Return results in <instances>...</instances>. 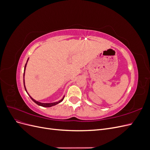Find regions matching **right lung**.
Listing matches in <instances>:
<instances>
[{
    "label": "right lung",
    "mask_w": 150,
    "mask_h": 150,
    "mask_svg": "<svg viewBox=\"0 0 150 150\" xmlns=\"http://www.w3.org/2000/svg\"><path fill=\"white\" fill-rule=\"evenodd\" d=\"M28 61H27V62H28ZM27 62H26V64H25V67H24V88H25V90L26 91V92H27V93L28 94V91H27V90H26V88H25V83H24V74H25V67H26V65H27ZM29 96H30V98H31V99L32 100H33L35 103H36L37 104H38L39 106H42V107H51V106H55V105H56L57 104H58V103H61L63 99H64V98H63L61 100H60V101H59L58 102H55V103H40V102H38V101H35V99H34L33 98H32L30 95L29 94Z\"/></svg>",
    "instance_id": "add662e5"
}]
</instances>
